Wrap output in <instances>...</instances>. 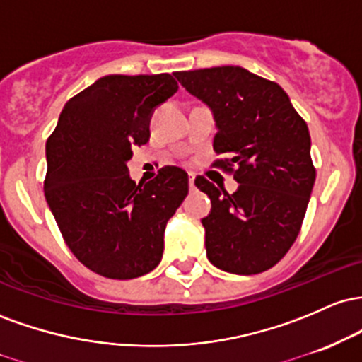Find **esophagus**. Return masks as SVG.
I'll use <instances>...</instances> for the list:
<instances>
[{
    "instance_id": "1",
    "label": "esophagus",
    "mask_w": 362,
    "mask_h": 362,
    "mask_svg": "<svg viewBox=\"0 0 362 362\" xmlns=\"http://www.w3.org/2000/svg\"><path fill=\"white\" fill-rule=\"evenodd\" d=\"M189 189H192V192L194 189V176H193V174L189 176Z\"/></svg>"
}]
</instances>
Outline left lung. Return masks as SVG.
<instances>
[{
  "label": "left lung",
  "mask_w": 362,
  "mask_h": 362,
  "mask_svg": "<svg viewBox=\"0 0 362 362\" xmlns=\"http://www.w3.org/2000/svg\"><path fill=\"white\" fill-rule=\"evenodd\" d=\"M214 112L215 168L239 182L229 194L198 176L212 212L202 218L210 263L238 275L272 269L301 230L316 169L306 121L279 83L241 66L174 73Z\"/></svg>",
  "instance_id": "left-lung-1"
}]
</instances>
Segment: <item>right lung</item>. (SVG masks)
Returning <instances> with one entry per match:
<instances>
[{
    "mask_svg": "<svg viewBox=\"0 0 362 362\" xmlns=\"http://www.w3.org/2000/svg\"><path fill=\"white\" fill-rule=\"evenodd\" d=\"M176 92L169 73L103 76L64 104L46 141L47 205L71 253L103 277L156 269L165 224L188 194V174L176 165L138 185L127 165L148 141L153 109Z\"/></svg>",
    "mask_w": 362,
    "mask_h": 362,
    "instance_id": "1",
    "label": "right lung"
}]
</instances>
